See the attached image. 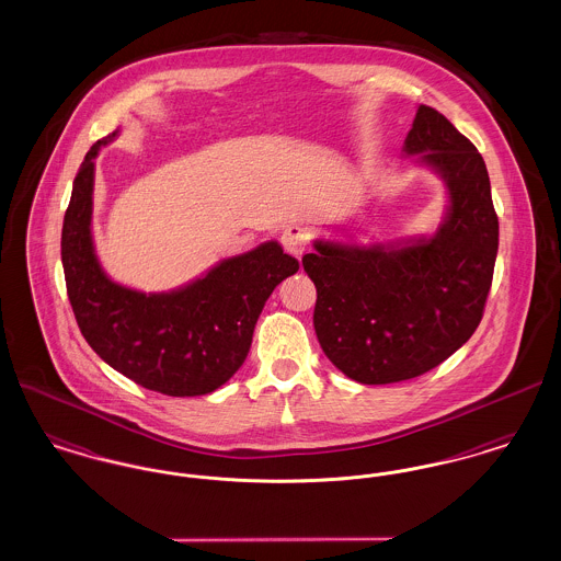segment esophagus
Masks as SVG:
<instances>
[{
  "instance_id": "esophagus-1",
  "label": "esophagus",
  "mask_w": 561,
  "mask_h": 561,
  "mask_svg": "<svg viewBox=\"0 0 561 561\" xmlns=\"http://www.w3.org/2000/svg\"><path fill=\"white\" fill-rule=\"evenodd\" d=\"M282 245H284V250H286L288 254L300 259V256L307 252V248H309V233H307L302 227L293 225V227H288V229L282 233Z\"/></svg>"
}]
</instances>
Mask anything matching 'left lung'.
<instances>
[{"instance_id": "left-lung-1", "label": "left lung", "mask_w": 561, "mask_h": 561, "mask_svg": "<svg viewBox=\"0 0 561 561\" xmlns=\"http://www.w3.org/2000/svg\"><path fill=\"white\" fill-rule=\"evenodd\" d=\"M448 188L431 238L374 245L316 240L302 267L318 288L313 325L323 353L362 385L433 370L480 325L499 252V216L476 145L421 105L403 142Z\"/></svg>"}]
</instances>
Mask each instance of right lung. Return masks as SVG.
Listing matches in <instances>:
<instances>
[{"instance_id": "add662e5", "label": "right lung", "mask_w": 561, "mask_h": 561, "mask_svg": "<svg viewBox=\"0 0 561 561\" xmlns=\"http://www.w3.org/2000/svg\"><path fill=\"white\" fill-rule=\"evenodd\" d=\"M81 161L65 213L60 256L83 339L111 368L172 398L213 393L240 370L268 296L298 271L277 241L220 261L172 293L145 294L108 279L92 241L94 158Z\"/></svg>"}]
</instances>
